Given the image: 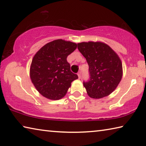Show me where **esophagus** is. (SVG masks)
I'll return each mask as SVG.
<instances>
[{
    "label": "esophagus",
    "instance_id": "esophagus-1",
    "mask_svg": "<svg viewBox=\"0 0 146 146\" xmlns=\"http://www.w3.org/2000/svg\"><path fill=\"white\" fill-rule=\"evenodd\" d=\"M78 76V78H81V72L80 71H79V72L77 73Z\"/></svg>",
    "mask_w": 146,
    "mask_h": 146
}]
</instances>
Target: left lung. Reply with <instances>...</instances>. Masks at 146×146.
Masks as SVG:
<instances>
[{"label": "left lung", "instance_id": "left-lung-1", "mask_svg": "<svg viewBox=\"0 0 146 146\" xmlns=\"http://www.w3.org/2000/svg\"><path fill=\"white\" fill-rule=\"evenodd\" d=\"M77 45L89 65L90 80L83 82L88 95L93 98H101L110 95L122 77V64L119 56L101 42H84Z\"/></svg>", "mask_w": 146, "mask_h": 146}]
</instances>
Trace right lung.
I'll use <instances>...</instances> for the list:
<instances>
[{"label": "right lung", "instance_id": "1", "mask_svg": "<svg viewBox=\"0 0 146 146\" xmlns=\"http://www.w3.org/2000/svg\"><path fill=\"white\" fill-rule=\"evenodd\" d=\"M77 45L62 39L50 42L33 56L30 66L32 83L43 97L59 100L66 95L71 84L78 78L70 70L67 57Z\"/></svg>", "mask_w": 146, "mask_h": 146}]
</instances>
